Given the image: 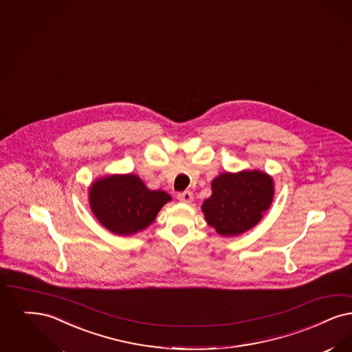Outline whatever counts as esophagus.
<instances>
[{"label": "esophagus", "mask_w": 352, "mask_h": 352, "mask_svg": "<svg viewBox=\"0 0 352 352\" xmlns=\"http://www.w3.org/2000/svg\"><path fill=\"white\" fill-rule=\"evenodd\" d=\"M192 199H194V195L190 191H183V192L178 194V200L182 201V203H191Z\"/></svg>", "instance_id": "obj_1"}]
</instances>
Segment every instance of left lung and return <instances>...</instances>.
<instances>
[{
	"label": "left lung",
	"instance_id": "left-lung-1",
	"mask_svg": "<svg viewBox=\"0 0 352 352\" xmlns=\"http://www.w3.org/2000/svg\"><path fill=\"white\" fill-rule=\"evenodd\" d=\"M274 199V181L261 170L223 173L212 181V195L201 211L210 226L226 237L256 226Z\"/></svg>",
	"mask_w": 352,
	"mask_h": 352
}]
</instances>
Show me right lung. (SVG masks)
Listing matches in <instances>:
<instances>
[{"mask_svg":"<svg viewBox=\"0 0 352 352\" xmlns=\"http://www.w3.org/2000/svg\"><path fill=\"white\" fill-rule=\"evenodd\" d=\"M170 200L168 192L149 190L135 174L100 178L89 190V203L94 216L118 236H131L144 230Z\"/></svg>","mask_w":352,"mask_h":352,"instance_id":"1","label":"right lung"}]
</instances>
